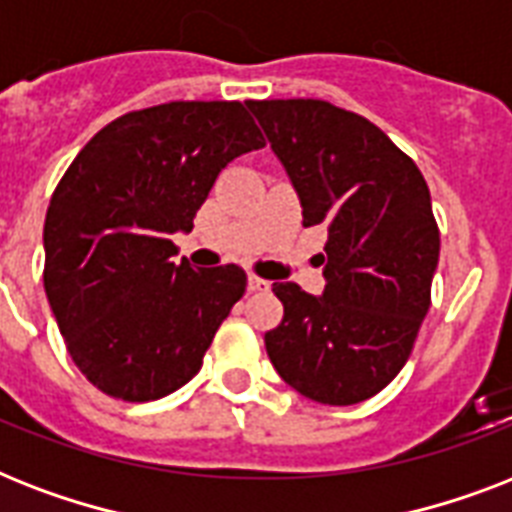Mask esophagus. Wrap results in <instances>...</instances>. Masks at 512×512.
<instances>
[{
  "label": "esophagus",
  "mask_w": 512,
  "mask_h": 512,
  "mask_svg": "<svg viewBox=\"0 0 512 512\" xmlns=\"http://www.w3.org/2000/svg\"><path fill=\"white\" fill-rule=\"evenodd\" d=\"M247 287H249V292H268V289H271V281L260 279L257 273H249Z\"/></svg>",
  "instance_id": "esophagus-1"
}]
</instances>
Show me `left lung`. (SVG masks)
I'll return each instance as SVG.
<instances>
[{
	"label": "left lung",
	"mask_w": 512,
	"mask_h": 512,
	"mask_svg": "<svg viewBox=\"0 0 512 512\" xmlns=\"http://www.w3.org/2000/svg\"><path fill=\"white\" fill-rule=\"evenodd\" d=\"M287 167L303 225H327L324 295L276 281L268 358L311 401L361 404L412 356L430 308L438 223L417 164L369 119L327 100H247Z\"/></svg>",
	"instance_id": "8db88e82"
}]
</instances>
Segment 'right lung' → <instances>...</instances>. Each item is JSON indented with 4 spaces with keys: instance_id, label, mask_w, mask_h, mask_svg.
<instances>
[{
    "instance_id": "obj_1",
    "label": "right lung",
    "mask_w": 512,
    "mask_h": 512,
    "mask_svg": "<svg viewBox=\"0 0 512 512\" xmlns=\"http://www.w3.org/2000/svg\"><path fill=\"white\" fill-rule=\"evenodd\" d=\"M265 140L239 100H172L106 124L60 177L44 217V292L79 372L156 401L201 369L247 289L239 265L172 263L217 175Z\"/></svg>"
}]
</instances>
